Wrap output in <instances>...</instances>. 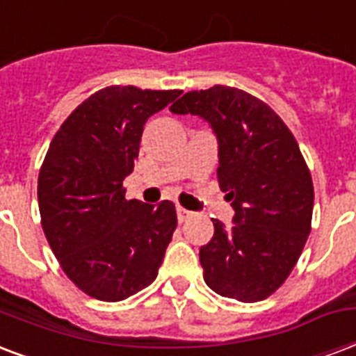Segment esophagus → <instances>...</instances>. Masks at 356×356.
Segmentation results:
<instances>
[{"label": "esophagus", "mask_w": 356, "mask_h": 356, "mask_svg": "<svg viewBox=\"0 0 356 356\" xmlns=\"http://www.w3.org/2000/svg\"><path fill=\"white\" fill-rule=\"evenodd\" d=\"M190 216H192V213H190V211H186V209L179 205V207H177V218H179V222L183 224V222L188 220Z\"/></svg>", "instance_id": "1"}]
</instances>
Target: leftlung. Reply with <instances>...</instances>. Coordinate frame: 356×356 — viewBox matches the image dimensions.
Listing matches in <instances>:
<instances>
[{"label":"left lung","mask_w":356,"mask_h":356,"mask_svg":"<svg viewBox=\"0 0 356 356\" xmlns=\"http://www.w3.org/2000/svg\"><path fill=\"white\" fill-rule=\"evenodd\" d=\"M200 115L218 138V184L235 209L233 227L213 220L200 248L203 280L222 297L257 302L291 275L312 229L314 183L291 130L243 89L188 91L170 108Z\"/></svg>","instance_id":"obj_1"}]
</instances>
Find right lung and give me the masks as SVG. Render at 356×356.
<instances>
[{"label":"right lung","mask_w":356,"mask_h":356,"mask_svg":"<svg viewBox=\"0 0 356 356\" xmlns=\"http://www.w3.org/2000/svg\"><path fill=\"white\" fill-rule=\"evenodd\" d=\"M181 95L110 86L81 102L54 136L40 166V224L63 273L104 302L129 298L159 275L177 227L172 202L124 197L143 124Z\"/></svg>","instance_id":"add662e5"}]
</instances>
